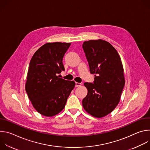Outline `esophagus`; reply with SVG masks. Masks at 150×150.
Listing matches in <instances>:
<instances>
[{"label": "esophagus", "instance_id": "obj_1", "mask_svg": "<svg viewBox=\"0 0 150 150\" xmlns=\"http://www.w3.org/2000/svg\"><path fill=\"white\" fill-rule=\"evenodd\" d=\"M81 85V83L79 82H75V87H79Z\"/></svg>", "mask_w": 150, "mask_h": 150}]
</instances>
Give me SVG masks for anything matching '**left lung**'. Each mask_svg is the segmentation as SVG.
I'll use <instances>...</instances> for the list:
<instances>
[{
    "label": "left lung",
    "mask_w": 150,
    "mask_h": 150,
    "mask_svg": "<svg viewBox=\"0 0 150 150\" xmlns=\"http://www.w3.org/2000/svg\"><path fill=\"white\" fill-rule=\"evenodd\" d=\"M82 48L90 73L96 74L93 83H84L88 94L82 105L92 116L102 117L110 113L119 102L125 83L122 63L117 52L108 41H85Z\"/></svg>",
    "instance_id": "1"
}]
</instances>
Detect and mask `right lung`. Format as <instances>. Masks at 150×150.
I'll list each match as a JSON object with an SVG mask.
<instances>
[{
	"instance_id": "1",
	"label": "right lung",
	"mask_w": 150,
	"mask_h": 150,
	"mask_svg": "<svg viewBox=\"0 0 150 150\" xmlns=\"http://www.w3.org/2000/svg\"><path fill=\"white\" fill-rule=\"evenodd\" d=\"M71 43L48 42L33 56L27 74L25 90L35 109L45 116L60 112L75 87V82L60 78L65 71L63 57Z\"/></svg>"
}]
</instances>
